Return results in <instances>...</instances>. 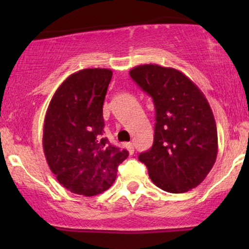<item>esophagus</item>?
Instances as JSON below:
<instances>
[{
	"instance_id": "esophagus-1",
	"label": "esophagus",
	"mask_w": 249,
	"mask_h": 249,
	"mask_svg": "<svg viewBox=\"0 0 249 249\" xmlns=\"http://www.w3.org/2000/svg\"><path fill=\"white\" fill-rule=\"evenodd\" d=\"M125 147H127V149L130 154H134L135 148H134V145H132V142H127V144H125Z\"/></svg>"
}]
</instances>
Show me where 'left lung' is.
<instances>
[{
    "label": "left lung",
    "instance_id": "left-lung-1",
    "mask_svg": "<svg viewBox=\"0 0 249 249\" xmlns=\"http://www.w3.org/2000/svg\"><path fill=\"white\" fill-rule=\"evenodd\" d=\"M155 107L154 142L139 161L155 186L180 194L206 178L217 155V131L205 95L175 68L142 64L129 71Z\"/></svg>",
    "mask_w": 249,
    "mask_h": 249
}]
</instances>
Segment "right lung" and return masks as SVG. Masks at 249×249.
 <instances>
[{"mask_svg": "<svg viewBox=\"0 0 249 249\" xmlns=\"http://www.w3.org/2000/svg\"><path fill=\"white\" fill-rule=\"evenodd\" d=\"M112 70L91 68L70 74L54 93L43 129L47 164L71 193L102 194L113 185L129 153L103 136V103Z\"/></svg>", "mask_w": 249, "mask_h": 249, "instance_id": "1", "label": "right lung"}]
</instances>
